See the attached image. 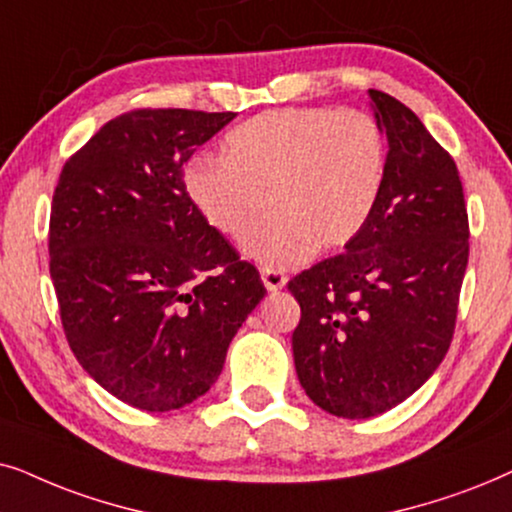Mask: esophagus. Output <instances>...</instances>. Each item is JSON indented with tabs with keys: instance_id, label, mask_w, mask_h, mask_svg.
<instances>
[{
	"instance_id": "1",
	"label": "esophagus",
	"mask_w": 512,
	"mask_h": 512,
	"mask_svg": "<svg viewBox=\"0 0 512 512\" xmlns=\"http://www.w3.org/2000/svg\"><path fill=\"white\" fill-rule=\"evenodd\" d=\"M260 276H262L264 288H267L269 292L281 290V288H285V283H288V276H285L283 271L271 269V267H262V269H260Z\"/></svg>"
}]
</instances>
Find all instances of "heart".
<instances>
[{
    "label": "heart",
    "instance_id": "obj_1",
    "mask_svg": "<svg viewBox=\"0 0 512 512\" xmlns=\"http://www.w3.org/2000/svg\"><path fill=\"white\" fill-rule=\"evenodd\" d=\"M386 187V138L358 109H274L224 138V159L187 168L185 192L210 227L245 238L264 267H295L320 248L349 245L372 220Z\"/></svg>",
    "mask_w": 512,
    "mask_h": 512
}]
</instances>
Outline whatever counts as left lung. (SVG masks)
Instances as JSON below:
<instances>
[{"instance_id": "left-lung-1", "label": "left lung", "mask_w": 512, "mask_h": 512, "mask_svg": "<svg viewBox=\"0 0 512 512\" xmlns=\"http://www.w3.org/2000/svg\"><path fill=\"white\" fill-rule=\"evenodd\" d=\"M388 140L386 187L367 227L292 278L299 384L320 410L370 419L431 379L454 335L468 213L452 156L388 93L367 91Z\"/></svg>"}]
</instances>
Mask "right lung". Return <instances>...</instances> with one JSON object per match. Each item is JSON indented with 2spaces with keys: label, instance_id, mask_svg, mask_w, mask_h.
Returning <instances> with one entry per match:
<instances>
[{
  "label": "right lung",
  "instance_id": "obj_1",
  "mask_svg": "<svg viewBox=\"0 0 512 512\" xmlns=\"http://www.w3.org/2000/svg\"><path fill=\"white\" fill-rule=\"evenodd\" d=\"M234 117L121 114L65 163L53 194L49 255L65 337L79 365L138 410L201 398L267 295L182 182V163Z\"/></svg>",
  "mask_w": 512,
  "mask_h": 512
}]
</instances>
